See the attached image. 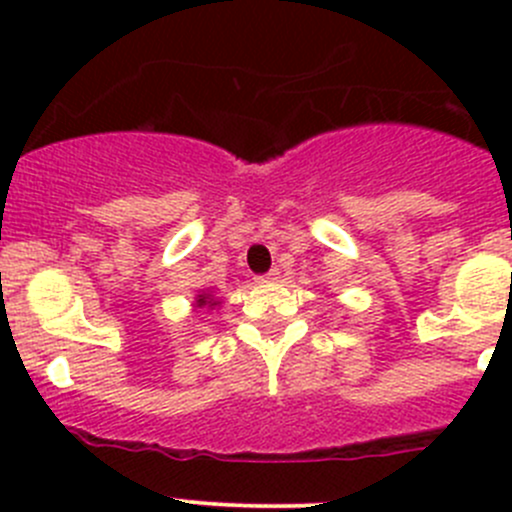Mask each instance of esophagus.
<instances>
[{
  "label": "esophagus",
  "mask_w": 512,
  "mask_h": 512,
  "mask_svg": "<svg viewBox=\"0 0 512 512\" xmlns=\"http://www.w3.org/2000/svg\"><path fill=\"white\" fill-rule=\"evenodd\" d=\"M277 275H280V272L272 270V272H267V275H260V277H257V282H260V285H265V282H275V280H277Z\"/></svg>",
  "instance_id": "34e87169"
}]
</instances>
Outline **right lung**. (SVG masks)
Listing matches in <instances>:
<instances>
[{
  "label": "right lung",
  "mask_w": 512,
  "mask_h": 512,
  "mask_svg": "<svg viewBox=\"0 0 512 512\" xmlns=\"http://www.w3.org/2000/svg\"><path fill=\"white\" fill-rule=\"evenodd\" d=\"M193 307L195 309H205V307L215 309V307H220V299H215L213 292H200V294H195Z\"/></svg>",
  "instance_id": "obj_1"
}]
</instances>
